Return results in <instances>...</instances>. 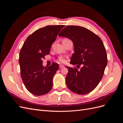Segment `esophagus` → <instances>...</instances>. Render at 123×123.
<instances>
[{
  "instance_id": "34e87169",
  "label": "esophagus",
  "mask_w": 123,
  "mask_h": 123,
  "mask_svg": "<svg viewBox=\"0 0 123 123\" xmlns=\"http://www.w3.org/2000/svg\"><path fill=\"white\" fill-rule=\"evenodd\" d=\"M64 67H65V66H64V65H59V68H64Z\"/></svg>"
}]
</instances>
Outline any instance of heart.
I'll list each match as a JSON object with an SVG mask.
<instances>
[{"instance_id": "heart-1", "label": "heart", "mask_w": 123, "mask_h": 123, "mask_svg": "<svg viewBox=\"0 0 123 123\" xmlns=\"http://www.w3.org/2000/svg\"><path fill=\"white\" fill-rule=\"evenodd\" d=\"M58 60H59V61H60L62 62H65V58L62 57H61L59 58Z\"/></svg>"}]
</instances>
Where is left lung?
<instances>
[{
    "instance_id": "left-lung-1",
    "label": "left lung",
    "mask_w": 123,
    "mask_h": 123,
    "mask_svg": "<svg viewBox=\"0 0 123 123\" xmlns=\"http://www.w3.org/2000/svg\"><path fill=\"white\" fill-rule=\"evenodd\" d=\"M59 36L72 41L74 51L70 64L81 65L67 67L68 73L66 83L70 90L79 94H86L96 87L103 76L107 64V55L104 43L99 37L89 30L80 26L67 25Z\"/></svg>"
}]
</instances>
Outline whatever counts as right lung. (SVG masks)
I'll use <instances>...</instances> for the list:
<instances>
[{
	"label": "right lung",
	"mask_w": 123,
	"mask_h": 123,
	"mask_svg": "<svg viewBox=\"0 0 123 123\" xmlns=\"http://www.w3.org/2000/svg\"><path fill=\"white\" fill-rule=\"evenodd\" d=\"M65 25H47L29 35L22 47L19 63L22 80L27 90L35 95L49 92L53 86V78L58 70L54 62L49 67L43 65L42 59L48 55L52 44Z\"/></svg>",
	"instance_id": "add662e5"
}]
</instances>
